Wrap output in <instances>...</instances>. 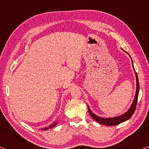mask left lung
<instances>
[{"instance_id": "left-lung-1", "label": "left lung", "mask_w": 149, "mask_h": 149, "mask_svg": "<svg viewBox=\"0 0 149 149\" xmlns=\"http://www.w3.org/2000/svg\"><path fill=\"white\" fill-rule=\"evenodd\" d=\"M123 51H124L123 49ZM125 52V51H124ZM132 65H133V62H132ZM133 68L134 71H135V69L134 68L133 66ZM135 74H136V95L135 97H134V101L132 102L131 107L129 109V110L125 113L123 115L118 116V117H111V118H102V117H100L98 116H97L95 114H93L92 112L91 111L90 109H89L88 107V111L89 113V115H91V117L93 118V119L95 120L97 123L102 124V125H117L118 124H120L123 122L127 121L130 119V117H132V115H133L134 111H135L136 108V104H137V102H138V93H139V89H140V85H139V81H138V75L137 73L135 72Z\"/></svg>"}]
</instances>
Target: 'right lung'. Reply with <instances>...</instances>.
I'll return each instance as SVG.
<instances>
[{
    "instance_id": "obj_1",
    "label": "right lung",
    "mask_w": 149,
    "mask_h": 149,
    "mask_svg": "<svg viewBox=\"0 0 149 149\" xmlns=\"http://www.w3.org/2000/svg\"><path fill=\"white\" fill-rule=\"evenodd\" d=\"M57 123H58V121H56V122H55V123H54L53 124H52V125H49V127H44V128H42L41 130H47L49 128H52V127H55V126L56 125V124H57Z\"/></svg>"
}]
</instances>
